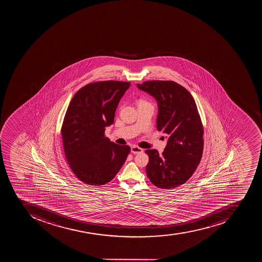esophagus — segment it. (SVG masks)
Wrapping results in <instances>:
<instances>
[{
	"label": "esophagus",
	"mask_w": 262,
	"mask_h": 262,
	"mask_svg": "<svg viewBox=\"0 0 262 262\" xmlns=\"http://www.w3.org/2000/svg\"><path fill=\"white\" fill-rule=\"evenodd\" d=\"M131 152L133 154H139V153L143 152V149L140 148L139 146H133L131 147Z\"/></svg>",
	"instance_id": "obj_1"
}]
</instances>
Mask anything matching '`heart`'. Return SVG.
I'll return each instance as SVG.
<instances>
[{"label":"heart","instance_id":"obj_1","mask_svg":"<svg viewBox=\"0 0 262 262\" xmlns=\"http://www.w3.org/2000/svg\"><path fill=\"white\" fill-rule=\"evenodd\" d=\"M143 102H145V101H140V102H139V104H140V103H143Z\"/></svg>","mask_w":262,"mask_h":262}]
</instances>
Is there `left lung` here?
<instances>
[{
    "mask_svg": "<svg viewBox=\"0 0 262 262\" xmlns=\"http://www.w3.org/2000/svg\"><path fill=\"white\" fill-rule=\"evenodd\" d=\"M138 89L156 98L157 128L168 137L162 155L148 149L146 176L156 187L176 188L189 180L203 151V125L191 93L173 81H146Z\"/></svg>",
    "mask_w": 262,
    "mask_h": 262,
    "instance_id": "8db88e82",
    "label": "left lung"
}]
</instances>
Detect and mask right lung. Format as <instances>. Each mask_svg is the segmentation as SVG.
<instances>
[{
  "label": "right lung",
  "instance_id": "add662e5",
  "mask_svg": "<svg viewBox=\"0 0 262 262\" xmlns=\"http://www.w3.org/2000/svg\"><path fill=\"white\" fill-rule=\"evenodd\" d=\"M130 82L99 81L79 89L70 101L61 127L64 156L78 180L89 185L107 184L130 152L105 136Z\"/></svg>",
  "mask_w": 262,
  "mask_h": 262
}]
</instances>
